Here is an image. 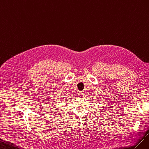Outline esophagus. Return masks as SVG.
I'll return each mask as SVG.
<instances>
[{"label": "esophagus", "instance_id": "1", "mask_svg": "<svg viewBox=\"0 0 149 149\" xmlns=\"http://www.w3.org/2000/svg\"><path fill=\"white\" fill-rule=\"evenodd\" d=\"M84 92L82 91V92H79V97H84Z\"/></svg>", "mask_w": 149, "mask_h": 149}]
</instances>
